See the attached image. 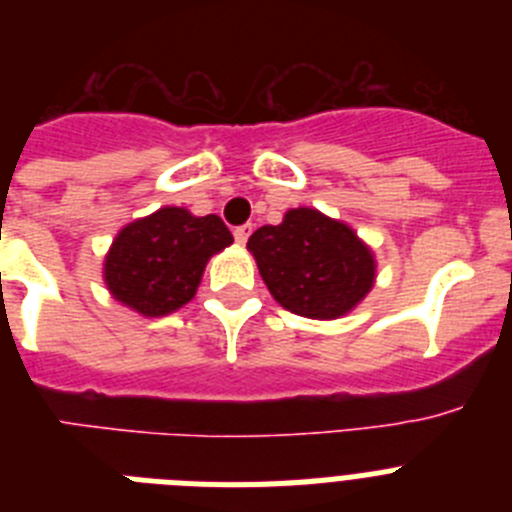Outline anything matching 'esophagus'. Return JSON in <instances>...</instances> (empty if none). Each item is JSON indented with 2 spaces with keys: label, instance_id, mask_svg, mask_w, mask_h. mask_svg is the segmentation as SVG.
Instances as JSON below:
<instances>
[{
  "label": "esophagus",
  "instance_id": "1",
  "mask_svg": "<svg viewBox=\"0 0 512 512\" xmlns=\"http://www.w3.org/2000/svg\"><path fill=\"white\" fill-rule=\"evenodd\" d=\"M253 233V225L248 223V225H241V228H235L233 230V238H235V243H241V246H246V241H248V235Z\"/></svg>",
  "mask_w": 512,
  "mask_h": 512
}]
</instances>
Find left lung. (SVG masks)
I'll return each mask as SVG.
<instances>
[{"label": "left lung", "instance_id": "1", "mask_svg": "<svg viewBox=\"0 0 512 512\" xmlns=\"http://www.w3.org/2000/svg\"><path fill=\"white\" fill-rule=\"evenodd\" d=\"M261 279L284 310L336 320L354 310L377 277L374 253L341 220L297 207L248 238Z\"/></svg>", "mask_w": 512, "mask_h": 512}]
</instances>
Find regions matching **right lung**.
<instances>
[{
  "label": "right lung",
  "mask_w": 512,
  "mask_h": 512,
  "mask_svg": "<svg viewBox=\"0 0 512 512\" xmlns=\"http://www.w3.org/2000/svg\"><path fill=\"white\" fill-rule=\"evenodd\" d=\"M230 243L233 235L217 215L161 207L117 233L104 259V284L146 318L169 315L192 300L210 256Z\"/></svg>",
  "instance_id": "obj_1"
}]
</instances>
